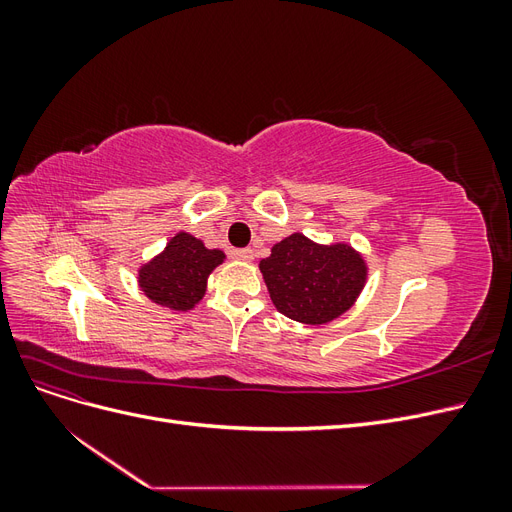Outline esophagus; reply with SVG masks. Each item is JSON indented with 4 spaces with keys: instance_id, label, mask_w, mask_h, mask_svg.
I'll list each match as a JSON object with an SVG mask.
<instances>
[{
    "instance_id": "obj_1",
    "label": "esophagus",
    "mask_w": 512,
    "mask_h": 512,
    "mask_svg": "<svg viewBox=\"0 0 512 512\" xmlns=\"http://www.w3.org/2000/svg\"><path fill=\"white\" fill-rule=\"evenodd\" d=\"M232 256H235L237 260H243V262H252L254 260V250H250V247H243V250L232 252Z\"/></svg>"
}]
</instances>
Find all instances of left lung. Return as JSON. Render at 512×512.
<instances>
[{
	"mask_svg": "<svg viewBox=\"0 0 512 512\" xmlns=\"http://www.w3.org/2000/svg\"><path fill=\"white\" fill-rule=\"evenodd\" d=\"M258 267L277 312L314 327L346 314L367 280L365 260L352 245L314 243L301 232L275 243Z\"/></svg>",
	"mask_w": 512,
	"mask_h": 512,
	"instance_id": "obj_1",
	"label": "left lung"
}]
</instances>
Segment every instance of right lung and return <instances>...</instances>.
Masks as SVG:
<instances>
[{
	"mask_svg": "<svg viewBox=\"0 0 512 512\" xmlns=\"http://www.w3.org/2000/svg\"><path fill=\"white\" fill-rule=\"evenodd\" d=\"M224 258L222 250H209L190 232H177L162 254L138 269V286L153 303L188 312L205 297L207 277Z\"/></svg>",
	"mask_w": 512,
	"mask_h": 512,
	"instance_id": "add662e5",
	"label": "right lung"
}]
</instances>
